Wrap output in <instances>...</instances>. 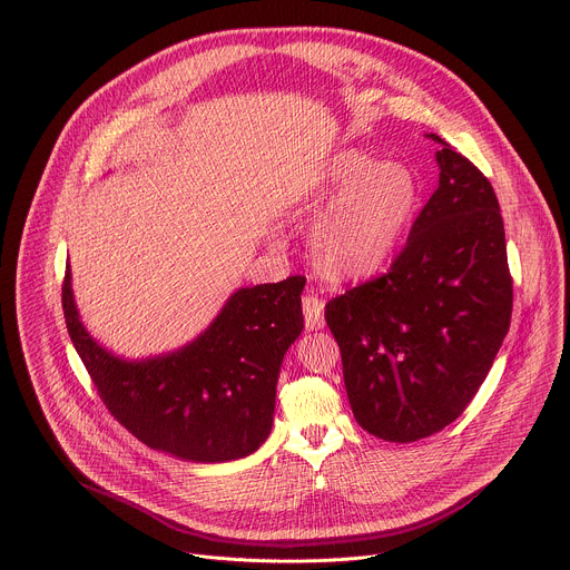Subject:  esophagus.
Instances as JSON below:
<instances>
[{"mask_svg": "<svg viewBox=\"0 0 570 570\" xmlns=\"http://www.w3.org/2000/svg\"><path fill=\"white\" fill-rule=\"evenodd\" d=\"M302 308H304V327H306V332L324 327V302L317 295L306 293L302 297Z\"/></svg>", "mask_w": 570, "mask_h": 570, "instance_id": "esophagus-1", "label": "esophagus"}]
</instances>
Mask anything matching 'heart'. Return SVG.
Returning a JSON list of instances; mask_svg holds the SVG:
<instances>
[{
  "label": "heart",
  "mask_w": 570,
  "mask_h": 570,
  "mask_svg": "<svg viewBox=\"0 0 570 570\" xmlns=\"http://www.w3.org/2000/svg\"><path fill=\"white\" fill-rule=\"evenodd\" d=\"M306 203H331L308 234L311 262L332 282L376 275L394 255L417 205V183L399 161L341 148L313 174Z\"/></svg>",
  "instance_id": "b5f03b06"
}]
</instances>
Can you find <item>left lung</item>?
I'll return each mask as SVG.
<instances>
[{
  "label": "left lung",
  "mask_w": 570,
  "mask_h": 570,
  "mask_svg": "<svg viewBox=\"0 0 570 570\" xmlns=\"http://www.w3.org/2000/svg\"><path fill=\"white\" fill-rule=\"evenodd\" d=\"M440 185L390 273L334 297L324 317L341 347L356 422L417 442L455 422L492 370L512 317L497 194L438 135Z\"/></svg>",
  "instance_id": "8db88e82"
}]
</instances>
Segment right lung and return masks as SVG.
I'll use <instances>...</instances> for the list:
<instances>
[{
    "label": "right lung",
    "mask_w": 570,
    "mask_h": 570,
    "mask_svg": "<svg viewBox=\"0 0 570 570\" xmlns=\"http://www.w3.org/2000/svg\"><path fill=\"white\" fill-rule=\"evenodd\" d=\"M295 275L234 291L191 343L128 361L80 322L67 266L62 311L69 338L108 411L139 442L187 462H229L255 453L273 429L284 354L304 330Z\"/></svg>",
    "instance_id": "obj_1"
}]
</instances>
